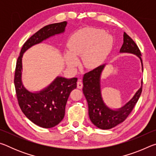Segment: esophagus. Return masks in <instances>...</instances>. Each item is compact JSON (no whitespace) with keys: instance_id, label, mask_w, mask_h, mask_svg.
Returning a JSON list of instances; mask_svg holds the SVG:
<instances>
[{"instance_id":"1","label":"esophagus","mask_w":156,"mask_h":156,"mask_svg":"<svg viewBox=\"0 0 156 156\" xmlns=\"http://www.w3.org/2000/svg\"><path fill=\"white\" fill-rule=\"evenodd\" d=\"M77 87L79 89L83 88V82H82L80 79H79L77 82Z\"/></svg>"}]
</instances>
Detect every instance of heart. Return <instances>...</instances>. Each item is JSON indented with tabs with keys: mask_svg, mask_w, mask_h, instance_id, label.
Masks as SVG:
<instances>
[{
	"mask_svg": "<svg viewBox=\"0 0 156 156\" xmlns=\"http://www.w3.org/2000/svg\"><path fill=\"white\" fill-rule=\"evenodd\" d=\"M112 42V37L102 30L89 28L78 31L69 41V52L65 56L66 62L74 67L78 63L76 56L83 55L84 65L87 67H94L102 59Z\"/></svg>",
	"mask_w": 156,
	"mask_h": 156,
	"instance_id": "obj_1",
	"label": "heart"
}]
</instances>
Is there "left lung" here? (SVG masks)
I'll return each instance as SVG.
<instances>
[{
    "instance_id": "1",
    "label": "left lung",
    "mask_w": 156,
    "mask_h": 156,
    "mask_svg": "<svg viewBox=\"0 0 156 156\" xmlns=\"http://www.w3.org/2000/svg\"><path fill=\"white\" fill-rule=\"evenodd\" d=\"M123 37L124 43L120 51L121 53H131L138 56L141 60L143 70L142 54L138 45L125 32H124ZM104 67L105 65H100L84 73L83 80V91L88 103L89 115L91 122L101 129H109L122 122L130 114L141 95L142 82L141 88L136 92L135 96L128 103L118 111L110 109L104 103L100 91V78Z\"/></svg>"
}]
</instances>
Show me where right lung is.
<instances>
[{
  "label": "right lung",
  "mask_w": 156,
  "mask_h": 156,
  "mask_svg": "<svg viewBox=\"0 0 156 156\" xmlns=\"http://www.w3.org/2000/svg\"><path fill=\"white\" fill-rule=\"evenodd\" d=\"M66 25V21L50 24L31 36L23 45L16 65L14 85L20 109L29 120L43 128L54 127L61 122L65 116L68 98L72 91L77 87L78 78L57 77L43 91L31 93L24 87L21 82L22 57L23 53L31 46L55 34L62 33Z\"/></svg>",
  "instance_id": "add662e5"
}]
</instances>
